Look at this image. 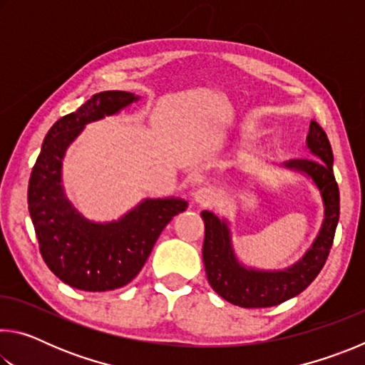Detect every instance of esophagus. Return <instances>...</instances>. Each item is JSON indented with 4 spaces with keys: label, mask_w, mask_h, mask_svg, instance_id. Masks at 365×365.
I'll list each match as a JSON object with an SVG mask.
<instances>
[{
    "label": "esophagus",
    "mask_w": 365,
    "mask_h": 365,
    "mask_svg": "<svg viewBox=\"0 0 365 365\" xmlns=\"http://www.w3.org/2000/svg\"><path fill=\"white\" fill-rule=\"evenodd\" d=\"M193 201L200 206H211L214 202V193L207 188H200L193 193Z\"/></svg>",
    "instance_id": "obj_1"
}]
</instances>
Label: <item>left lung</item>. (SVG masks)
Masks as SVG:
<instances>
[{
  "mask_svg": "<svg viewBox=\"0 0 365 365\" xmlns=\"http://www.w3.org/2000/svg\"><path fill=\"white\" fill-rule=\"evenodd\" d=\"M311 156L292 159L283 168L299 172L316 183L324 201V222L306 255L283 270H257L238 261L233 251L230 228L225 219L202 211L205 245L202 261L209 285L225 301L240 307H270L285 302L311 285L322 270L331 250L339 219V191L333 175V153L324 128L311 122L307 133Z\"/></svg>",
  "mask_w": 365,
  "mask_h": 365,
  "instance_id": "1",
  "label": "left lung"
}]
</instances>
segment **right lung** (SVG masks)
Listing matches in <instances>:
<instances>
[{
	"instance_id": "right-lung-1",
	"label": "right lung",
	"mask_w": 365,
	"mask_h": 365,
	"mask_svg": "<svg viewBox=\"0 0 365 365\" xmlns=\"http://www.w3.org/2000/svg\"><path fill=\"white\" fill-rule=\"evenodd\" d=\"M138 96L101 91L54 123L43 141L29 180V212L43 261L72 288L109 292L130 283L143 267L164 227L188 207L180 197H146L119 220L96 224L85 219L63 188L66 150L86 123L113 115Z\"/></svg>"
}]
</instances>
